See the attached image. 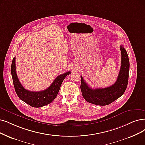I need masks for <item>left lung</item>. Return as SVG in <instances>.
I'll list each match as a JSON object with an SVG mask.
<instances>
[{
  "instance_id": "left-lung-1",
  "label": "left lung",
  "mask_w": 145,
  "mask_h": 145,
  "mask_svg": "<svg viewBox=\"0 0 145 145\" xmlns=\"http://www.w3.org/2000/svg\"><path fill=\"white\" fill-rule=\"evenodd\" d=\"M121 65L117 80L114 84L105 88L91 89L81 76V91L84 99L97 105H107L122 96L128 84L130 62L123 45L120 46Z\"/></svg>"
}]
</instances>
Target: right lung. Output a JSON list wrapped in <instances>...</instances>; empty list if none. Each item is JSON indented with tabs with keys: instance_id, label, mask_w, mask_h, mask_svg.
<instances>
[{
	"instance_id": "right-lung-1",
	"label": "right lung",
	"mask_w": 145,
	"mask_h": 145,
	"mask_svg": "<svg viewBox=\"0 0 145 145\" xmlns=\"http://www.w3.org/2000/svg\"><path fill=\"white\" fill-rule=\"evenodd\" d=\"M70 73V71H68L59 75L46 90L40 91H32L25 89L20 82L16 72L15 57L13 58L11 65V74L16 93L21 101L35 108L42 107L53 102L58 93L63 80Z\"/></svg>"
}]
</instances>
